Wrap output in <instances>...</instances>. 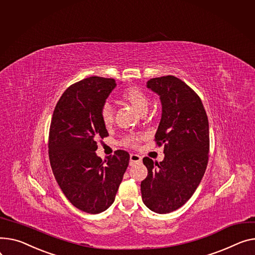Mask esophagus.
<instances>
[{
	"instance_id": "34e87169",
	"label": "esophagus",
	"mask_w": 255,
	"mask_h": 255,
	"mask_svg": "<svg viewBox=\"0 0 255 255\" xmlns=\"http://www.w3.org/2000/svg\"><path fill=\"white\" fill-rule=\"evenodd\" d=\"M141 161V157L137 154H131L130 155V165L133 166L134 164L139 163Z\"/></svg>"
}]
</instances>
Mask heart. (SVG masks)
Returning a JSON list of instances; mask_svg holds the SVG:
<instances>
[{"label":"heart","mask_w":255,"mask_h":255,"mask_svg":"<svg viewBox=\"0 0 255 255\" xmlns=\"http://www.w3.org/2000/svg\"><path fill=\"white\" fill-rule=\"evenodd\" d=\"M122 97L124 100L128 101V103L140 114L147 111L148 97L141 88H139L137 86L128 87L123 91ZM100 117H101V120H103L105 125L109 126L113 123L114 112H113V108L111 107L110 104H105L103 106V108H101ZM141 138H142V136H140V135L132 134V135H128V136H126L124 138L123 142L125 145H136Z\"/></svg>","instance_id":"heart-1"}]
</instances>
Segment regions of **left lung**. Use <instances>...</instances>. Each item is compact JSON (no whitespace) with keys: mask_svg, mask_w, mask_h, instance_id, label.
I'll return each instance as SVG.
<instances>
[{"mask_svg":"<svg viewBox=\"0 0 255 255\" xmlns=\"http://www.w3.org/2000/svg\"><path fill=\"white\" fill-rule=\"evenodd\" d=\"M146 87L160 96L162 117L155 135L165 158L144 157L147 176L140 190L144 205L156 213L172 212L188 201L205 173L209 152V124L197 93L174 76L154 78Z\"/></svg>","mask_w":255,"mask_h":255,"instance_id":"left-lung-1","label":"left lung"}]
</instances>
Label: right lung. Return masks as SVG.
Masks as SVG:
<instances>
[{"mask_svg":"<svg viewBox=\"0 0 255 255\" xmlns=\"http://www.w3.org/2000/svg\"><path fill=\"white\" fill-rule=\"evenodd\" d=\"M117 86L114 79L90 77L67 88L55 107L49 131V159L64 196L78 209L97 214L115 201L129 164L118 149L105 161L96 155L98 138L109 133L100 110Z\"/></svg>","mask_w":255,"mask_h":255,"instance_id":"add662e5","label":"right lung"}]
</instances>
